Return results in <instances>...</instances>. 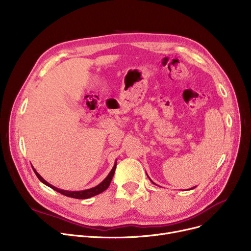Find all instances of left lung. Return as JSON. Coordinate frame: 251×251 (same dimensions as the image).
Here are the masks:
<instances>
[{
    "mask_svg": "<svg viewBox=\"0 0 251 251\" xmlns=\"http://www.w3.org/2000/svg\"><path fill=\"white\" fill-rule=\"evenodd\" d=\"M147 175H148V174H147ZM148 177H149V176H148ZM149 178H150V177H149ZM150 179H151V178H150ZM151 182H152V181H151ZM152 183H153V182H152ZM153 184H154V183H153ZM193 188H194V187H193ZM193 188H191V189H193Z\"/></svg>",
    "mask_w": 251,
    "mask_h": 251,
    "instance_id": "8db88e82",
    "label": "left lung"
}]
</instances>
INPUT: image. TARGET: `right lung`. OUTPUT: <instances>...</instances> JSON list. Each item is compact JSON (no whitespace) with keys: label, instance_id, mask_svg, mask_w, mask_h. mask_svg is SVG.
Returning <instances> with one entry per match:
<instances>
[{"label":"right lung","instance_id":"1","mask_svg":"<svg viewBox=\"0 0 251 251\" xmlns=\"http://www.w3.org/2000/svg\"><path fill=\"white\" fill-rule=\"evenodd\" d=\"M116 167H117V162H115V165L113 167V169L111 170V172L109 173V175L105 177L103 179V181H101L99 185H97L96 187H92V188H89V189H85V190H81V191H68V190H63V189H59L55 186H52L51 184H50L49 182H47L41 175H39L36 170L32 167L33 171L35 175L37 176V178L39 179V181H42L45 185L50 187L51 189L56 190L57 192L65 195V196H68V197H72V199H77V200H86V199H89V197H92L95 195H98L100 193H101L102 191H104L105 189H107L109 186H110V183L113 179V176H114V173H115V170H116Z\"/></svg>","mask_w":251,"mask_h":251}]
</instances>
